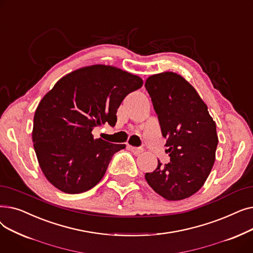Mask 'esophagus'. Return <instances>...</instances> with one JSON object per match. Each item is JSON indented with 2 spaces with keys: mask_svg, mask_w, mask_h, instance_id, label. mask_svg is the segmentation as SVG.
I'll return each instance as SVG.
<instances>
[{
  "mask_svg": "<svg viewBox=\"0 0 253 253\" xmlns=\"http://www.w3.org/2000/svg\"><path fill=\"white\" fill-rule=\"evenodd\" d=\"M129 149L133 152L134 154H136V155H138V154H140V153H142L143 152V149H141V148H135V147H132V145H129Z\"/></svg>",
  "mask_w": 253,
  "mask_h": 253,
  "instance_id": "1",
  "label": "esophagus"
}]
</instances>
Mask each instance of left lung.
I'll return each instance as SVG.
<instances>
[{
  "instance_id": "obj_1",
  "label": "left lung",
  "mask_w": 253,
  "mask_h": 253,
  "mask_svg": "<svg viewBox=\"0 0 253 253\" xmlns=\"http://www.w3.org/2000/svg\"><path fill=\"white\" fill-rule=\"evenodd\" d=\"M167 138L170 162L144 177L150 187L169 201L189 198L200 190L215 161L216 124L196 89L180 75L164 72L145 81Z\"/></svg>"
}]
</instances>
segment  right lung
<instances>
[{"instance_id": "1", "label": "right lung", "mask_w": 253, "mask_h": 253, "mask_svg": "<svg viewBox=\"0 0 253 253\" xmlns=\"http://www.w3.org/2000/svg\"><path fill=\"white\" fill-rule=\"evenodd\" d=\"M142 84L140 77L105 64L84 66L58 80L38 105L32 133L50 183L66 194L95 187L113 155L126 145L95 139L91 132L105 123L115 126L120 104Z\"/></svg>"}]
</instances>
